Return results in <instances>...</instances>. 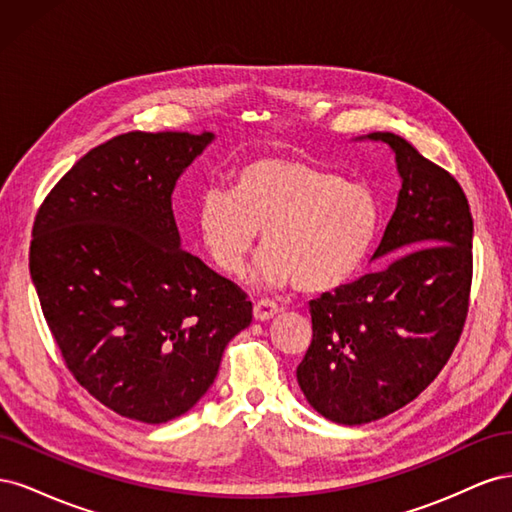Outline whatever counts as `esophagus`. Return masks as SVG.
I'll list each match as a JSON object with an SVG mask.
<instances>
[{"label": "esophagus", "instance_id": "obj_1", "mask_svg": "<svg viewBox=\"0 0 512 512\" xmlns=\"http://www.w3.org/2000/svg\"><path fill=\"white\" fill-rule=\"evenodd\" d=\"M280 303H275L273 299H258L256 303H254V316L258 318V320H269V318H273L277 312H280Z\"/></svg>", "mask_w": 512, "mask_h": 512}]
</instances>
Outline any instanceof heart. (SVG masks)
Masks as SVG:
<instances>
[{
	"label": "heart",
	"mask_w": 512,
	"mask_h": 512,
	"mask_svg": "<svg viewBox=\"0 0 512 512\" xmlns=\"http://www.w3.org/2000/svg\"><path fill=\"white\" fill-rule=\"evenodd\" d=\"M378 226L380 205L367 185L299 158L245 164L232 190L207 188L198 205L200 237L222 271L241 273L262 232V282H294L307 292L346 284L363 267Z\"/></svg>",
	"instance_id": "b5f03b06"
}]
</instances>
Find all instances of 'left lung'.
Wrapping results in <instances>:
<instances>
[{
  "mask_svg": "<svg viewBox=\"0 0 512 512\" xmlns=\"http://www.w3.org/2000/svg\"><path fill=\"white\" fill-rule=\"evenodd\" d=\"M389 143L401 175L397 209L352 284L309 301L312 344L297 380L329 421L363 425L399 410L440 374L463 333L472 290V213L457 179L406 138Z\"/></svg>",
  "mask_w": 512,
  "mask_h": 512,
  "instance_id": "left-lung-1",
  "label": "left lung"
}]
</instances>
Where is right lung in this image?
<instances>
[{"label":"right lung","instance_id":"obj_1","mask_svg":"<svg viewBox=\"0 0 512 512\" xmlns=\"http://www.w3.org/2000/svg\"><path fill=\"white\" fill-rule=\"evenodd\" d=\"M211 132H126L76 162L36 213L29 271L74 380L113 412L166 423L218 376L252 301L179 247L170 194Z\"/></svg>","mask_w":512,"mask_h":512}]
</instances>
